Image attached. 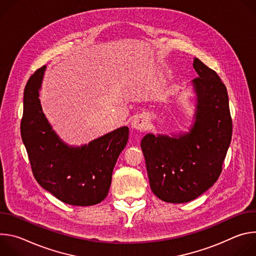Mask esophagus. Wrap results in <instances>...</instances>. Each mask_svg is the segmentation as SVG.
Here are the masks:
<instances>
[{"label": "esophagus", "mask_w": 256, "mask_h": 256, "mask_svg": "<svg viewBox=\"0 0 256 256\" xmlns=\"http://www.w3.org/2000/svg\"><path fill=\"white\" fill-rule=\"evenodd\" d=\"M148 126V118L144 114L136 116L132 120V128L138 130H144V128H147Z\"/></svg>", "instance_id": "obj_1"}]
</instances>
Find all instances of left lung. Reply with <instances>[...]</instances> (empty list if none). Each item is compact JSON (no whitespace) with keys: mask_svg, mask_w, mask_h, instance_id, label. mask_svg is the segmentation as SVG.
Segmentation results:
<instances>
[{"mask_svg":"<svg viewBox=\"0 0 256 256\" xmlns=\"http://www.w3.org/2000/svg\"><path fill=\"white\" fill-rule=\"evenodd\" d=\"M198 77L194 124L173 136L146 134L140 147L154 194L166 202H190L216 181L232 138V118L226 86L216 72L194 60Z\"/></svg>","mask_w":256,"mask_h":256,"instance_id":"obj_1","label":"left lung"}]
</instances>
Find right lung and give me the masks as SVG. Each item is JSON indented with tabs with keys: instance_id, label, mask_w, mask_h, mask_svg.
<instances>
[{
	"instance_id": "add662e5",
	"label": "right lung",
	"mask_w": 256,
	"mask_h": 256,
	"mask_svg": "<svg viewBox=\"0 0 256 256\" xmlns=\"http://www.w3.org/2000/svg\"><path fill=\"white\" fill-rule=\"evenodd\" d=\"M46 68L44 66L36 70L24 89L20 128L33 175L64 204H99L108 194L114 165L128 140V128L114 130L81 147L68 146L42 112L40 90Z\"/></svg>"
}]
</instances>
